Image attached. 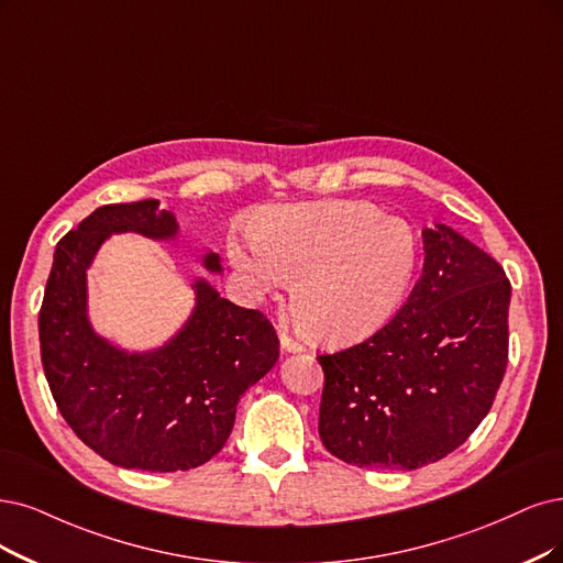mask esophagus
<instances>
[{
    "instance_id": "esophagus-1",
    "label": "esophagus",
    "mask_w": 563,
    "mask_h": 563,
    "mask_svg": "<svg viewBox=\"0 0 563 563\" xmlns=\"http://www.w3.org/2000/svg\"><path fill=\"white\" fill-rule=\"evenodd\" d=\"M280 347L285 352H292V355H297V352H303V345L299 341H295L292 336H287L285 331H280Z\"/></svg>"
}]
</instances>
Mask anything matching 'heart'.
Returning a JSON list of instances; mask_svg holds the SVG:
<instances>
[{"label": "heart", "instance_id": "heart-1", "mask_svg": "<svg viewBox=\"0 0 563 563\" xmlns=\"http://www.w3.org/2000/svg\"><path fill=\"white\" fill-rule=\"evenodd\" d=\"M253 239L229 241V260L253 295L292 285V313L322 345L376 334L408 295L418 236L406 220L366 201L274 206L250 224Z\"/></svg>", "mask_w": 563, "mask_h": 563}]
</instances>
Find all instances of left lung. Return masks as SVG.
<instances>
[{"instance_id":"obj_1","label":"left lung","mask_w":563,"mask_h":563,"mask_svg":"<svg viewBox=\"0 0 563 563\" xmlns=\"http://www.w3.org/2000/svg\"><path fill=\"white\" fill-rule=\"evenodd\" d=\"M406 306L360 345L320 355V439L360 468L415 471L460 448L508 364L510 283L485 250L435 222Z\"/></svg>"}]
</instances>
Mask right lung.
Instances as JSON below:
<instances>
[{
	"mask_svg": "<svg viewBox=\"0 0 563 563\" xmlns=\"http://www.w3.org/2000/svg\"><path fill=\"white\" fill-rule=\"evenodd\" d=\"M113 234L178 239L157 199L101 206L55 247L38 313L41 362L62 418L78 439L122 468L172 473L197 468L222 450L241 394L278 362V336L260 313L192 278L190 316L157 347L130 350L90 320L88 271ZM199 264L222 274L206 250Z\"/></svg>",
	"mask_w": 563,
	"mask_h": 563,
	"instance_id": "obj_1",
	"label": "right lung"
}]
</instances>
